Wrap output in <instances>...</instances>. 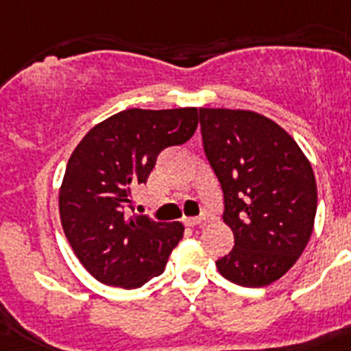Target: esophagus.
<instances>
[{
    "mask_svg": "<svg viewBox=\"0 0 351 351\" xmlns=\"http://www.w3.org/2000/svg\"><path fill=\"white\" fill-rule=\"evenodd\" d=\"M184 223L187 227H204L205 220L204 218H184Z\"/></svg>",
    "mask_w": 351,
    "mask_h": 351,
    "instance_id": "1",
    "label": "esophagus"
}]
</instances>
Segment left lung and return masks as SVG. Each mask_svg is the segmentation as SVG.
I'll use <instances>...</instances> for the list:
<instances>
[{
    "label": "left lung",
    "instance_id": "8db88e82",
    "mask_svg": "<svg viewBox=\"0 0 351 351\" xmlns=\"http://www.w3.org/2000/svg\"><path fill=\"white\" fill-rule=\"evenodd\" d=\"M200 126L234 234L216 267L236 285L267 287L294 267L314 230V171L298 142L261 113L200 108Z\"/></svg>",
    "mask_w": 351,
    "mask_h": 351
}]
</instances>
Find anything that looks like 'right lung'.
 <instances>
[{"label": "right lung", "mask_w": 351, "mask_h": 351, "mask_svg": "<svg viewBox=\"0 0 351 351\" xmlns=\"http://www.w3.org/2000/svg\"><path fill=\"white\" fill-rule=\"evenodd\" d=\"M196 126V108H131L95 124L77 144L59 187V216L73 252L97 281L138 289L164 272L184 225L128 215L126 207L158 153L189 141Z\"/></svg>", "instance_id": "1"}]
</instances>
